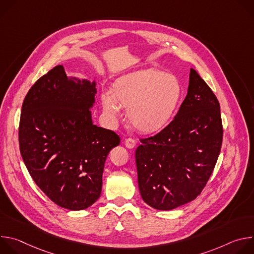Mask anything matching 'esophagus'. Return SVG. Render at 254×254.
Returning <instances> with one entry per match:
<instances>
[{
    "instance_id": "esophagus-1",
    "label": "esophagus",
    "mask_w": 254,
    "mask_h": 254,
    "mask_svg": "<svg viewBox=\"0 0 254 254\" xmlns=\"http://www.w3.org/2000/svg\"><path fill=\"white\" fill-rule=\"evenodd\" d=\"M125 144H126L127 148L132 149V148H134V146H135V140H134L133 138H131V137L126 138V139H125Z\"/></svg>"
}]
</instances>
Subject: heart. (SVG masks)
I'll use <instances>...</instances> for the list:
<instances>
[{
  "mask_svg": "<svg viewBox=\"0 0 254 254\" xmlns=\"http://www.w3.org/2000/svg\"><path fill=\"white\" fill-rule=\"evenodd\" d=\"M182 97L183 87L176 76L150 68L118 78L111 94H102L101 102L112 119L120 116V106L127 108L130 125L141 133L153 134L169 126Z\"/></svg>",
  "mask_w": 254,
  "mask_h": 254,
  "instance_id": "1",
  "label": "heart"
}]
</instances>
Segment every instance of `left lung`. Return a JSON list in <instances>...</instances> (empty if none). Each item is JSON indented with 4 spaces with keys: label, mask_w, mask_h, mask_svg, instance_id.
<instances>
[{
    "label": "left lung",
    "mask_w": 254,
    "mask_h": 254,
    "mask_svg": "<svg viewBox=\"0 0 254 254\" xmlns=\"http://www.w3.org/2000/svg\"><path fill=\"white\" fill-rule=\"evenodd\" d=\"M222 138L219 101L191 68L188 93L175 119L154 136L139 139L135 164L142 200L172 210L196 199L215 168Z\"/></svg>",
    "instance_id": "1"
}]
</instances>
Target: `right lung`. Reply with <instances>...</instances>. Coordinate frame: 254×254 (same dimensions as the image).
<instances>
[{
  "mask_svg": "<svg viewBox=\"0 0 254 254\" xmlns=\"http://www.w3.org/2000/svg\"><path fill=\"white\" fill-rule=\"evenodd\" d=\"M95 82L67 76L57 65L28 91L19 144L34 182L55 204L83 210L100 196L104 162L120 136L92 124Z\"/></svg>",
  "mask_w": 254,
  "mask_h": 254,
  "instance_id": "obj_1",
  "label": "right lung"
}]
</instances>
